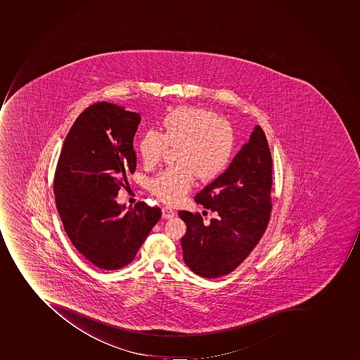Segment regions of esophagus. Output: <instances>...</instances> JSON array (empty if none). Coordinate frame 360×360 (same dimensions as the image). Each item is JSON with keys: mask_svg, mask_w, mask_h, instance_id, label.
<instances>
[{"mask_svg": "<svg viewBox=\"0 0 360 360\" xmlns=\"http://www.w3.org/2000/svg\"><path fill=\"white\" fill-rule=\"evenodd\" d=\"M174 212L169 207H163L162 209V218L163 219H172L174 217Z\"/></svg>", "mask_w": 360, "mask_h": 360, "instance_id": "esophagus-1", "label": "esophagus"}]
</instances>
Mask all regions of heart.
Here are the masks:
<instances>
[{
	"instance_id": "heart-1",
	"label": "heart",
	"mask_w": 360,
	"mask_h": 360,
	"mask_svg": "<svg viewBox=\"0 0 360 360\" xmlns=\"http://www.w3.org/2000/svg\"><path fill=\"white\" fill-rule=\"evenodd\" d=\"M169 147H176V165L162 169L148 181L149 191L163 202L176 204L191 191L195 178L211 180L231 160L233 125L209 109L176 107L160 121V131L142 133L138 151L147 167L158 163Z\"/></svg>"
}]
</instances>
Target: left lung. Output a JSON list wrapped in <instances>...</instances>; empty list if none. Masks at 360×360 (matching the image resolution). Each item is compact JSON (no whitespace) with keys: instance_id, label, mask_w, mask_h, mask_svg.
<instances>
[{"instance_id":"1","label":"left lung","mask_w":360,"mask_h":360,"mask_svg":"<svg viewBox=\"0 0 360 360\" xmlns=\"http://www.w3.org/2000/svg\"><path fill=\"white\" fill-rule=\"evenodd\" d=\"M272 160L259 125L228 169L195 197L218 214L207 226L200 215L180 211L187 226L184 261L205 278L228 275L248 257L266 231L271 212Z\"/></svg>"}]
</instances>
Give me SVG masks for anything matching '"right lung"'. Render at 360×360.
I'll return each mask as SVG.
<instances>
[{
    "label": "right lung",
    "mask_w": 360,
    "mask_h": 360,
    "mask_svg": "<svg viewBox=\"0 0 360 360\" xmlns=\"http://www.w3.org/2000/svg\"><path fill=\"white\" fill-rule=\"evenodd\" d=\"M139 112L106 101L76 118L56 169L57 209L76 250L94 266L117 270L132 262L160 219L145 202L127 209L116 196L136 167L133 138Z\"/></svg>",
    "instance_id": "obj_1"
}]
</instances>
